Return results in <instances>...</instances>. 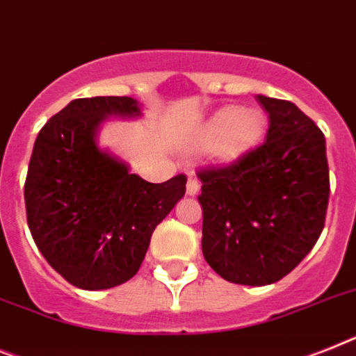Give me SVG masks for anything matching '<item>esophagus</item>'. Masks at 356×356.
I'll use <instances>...</instances> for the list:
<instances>
[{
	"instance_id": "esophagus-1",
	"label": "esophagus",
	"mask_w": 356,
	"mask_h": 356,
	"mask_svg": "<svg viewBox=\"0 0 356 356\" xmlns=\"http://www.w3.org/2000/svg\"><path fill=\"white\" fill-rule=\"evenodd\" d=\"M199 181L195 177H188V183H186V195L193 197L199 193Z\"/></svg>"
}]
</instances>
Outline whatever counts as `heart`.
I'll list each match as a JSON object with an SVG mask.
<instances>
[{"label":"heart","instance_id":"1","mask_svg":"<svg viewBox=\"0 0 356 356\" xmlns=\"http://www.w3.org/2000/svg\"><path fill=\"white\" fill-rule=\"evenodd\" d=\"M266 136V118L257 108H222L215 112L193 136L197 150L208 148L217 164L229 166L252 154Z\"/></svg>","mask_w":356,"mask_h":356}]
</instances>
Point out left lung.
Here are the masks:
<instances>
[{"label":"left lung","instance_id":"left-lung-1","mask_svg":"<svg viewBox=\"0 0 356 356\" xmlns=\"http://www.w3.org/2000/svg\"><path fill=\"white\" fill-rule=\"evenodd\" d=\"M257 99L270 113L264 145L199 173L202 255L244 286L273 284L297 268L321 237L330 201L321 128L291 101Z\"/></svg>","mask_w":356,"mask_h":356}]
</instances>
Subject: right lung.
I'll return each instance as SVG.
<instances>
[{
    "label": "right lung",
    "instance_id": "add662e5",
    "mask_svg": "<svg viewBox=\"0 0 356 356\" xmlns=\"http://www.w3.org/2000/svg\"><path fill=\"white\" fill-rule=\"evenodd\" d=\"M134 97L74 99L41 128L25 181L26 220L54 270L81 289H108L139 271L155 226L186 192V177L154 184L99 146L108 118L137 119Z\"/></svg>",
    "mask_w": 356,
    "mask_h": 356
}]
</instances>
